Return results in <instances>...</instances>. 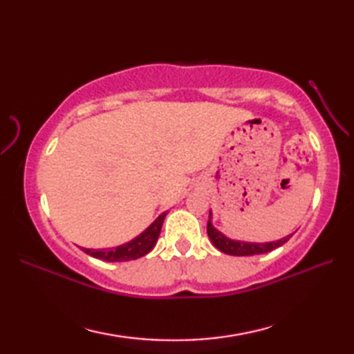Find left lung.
Masks as SVG:
<instances>
[{"instance_id":"8db88e82","label":"left lung","mask_w":354,"mask_h":354,"mask_svg":"<svg viewBox=\"0 0 354 354\" xmlns=\"http://www.w3.org/2000/svg\"><path fill=\"white\" fill-rule=\"evenodd\" d=\"M209 219H212V213H209ZM207 232L208 237L212 240L213 245L217 248V250L230 254V255H255V254H266L270 252L275 248L284 245L288 240L292 237V234L286 236L277 242H268V243H250V242H239V240H231L228 237H225L221 231H217L213 225L212 221H208L207 223Z\"/></svg>"}]
</instances>
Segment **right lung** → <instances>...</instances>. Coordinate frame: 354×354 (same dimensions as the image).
<instances>
[{"label": "right lung", "instance_id": "1", "mask_svg": "<svg viewBox=\"0 0 354 354\" xmlns=\"http://www.w3.org/2000/svg\"><path fill=\"white\" fill-rule=\"evenodd\" d=\"M167 213H162L156 217V221L150 225L147 230L141 232L138 237H135L131 242H127L122 246L117 248H108V250H86L82 248V251L91 255V257L100 259L104 261H127L140 259L153 250V246L158 240V236L161 232V227L164 222V217Z\"/></svg>", "mask_w": 354, "mask_h": 354}]
</instances>
